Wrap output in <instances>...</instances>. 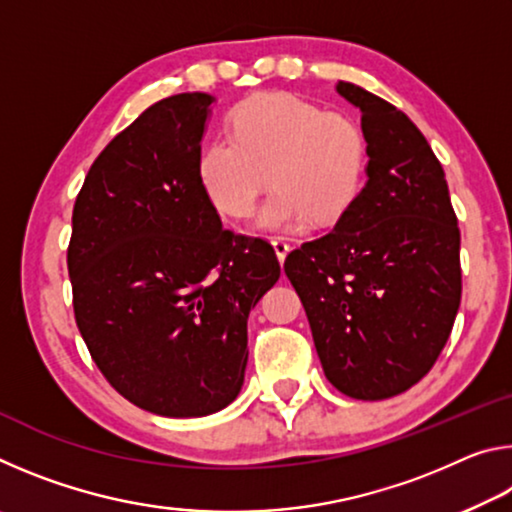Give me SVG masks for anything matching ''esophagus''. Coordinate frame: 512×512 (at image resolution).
<instances>
[{"mask_svg":"<svg viewBox=\"0 0 512 512\" xmlns=\"http://www.w3.org/2000/svg\"><path fill=\"white\" fill-rule=\"evenodd\" d=\"M271 244H273V250H275L277 259H280V262H284V259H287V255H289L291 246H289L287 241H284L282 237H273V239H271Z\"/></svg>","mask_w":512,"mask_h":512,"instance_id":"esophagus-1","label":"esophagus"}]
</instances>
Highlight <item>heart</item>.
Returning <instances> with one entry per match:
<instances>
[{
    "label": "heart",
    "mask_w": 512,
    "mask_h": 512,
    "mask_svg": "<svg viewBox=\"0 0 512 512\" xmlns=\"http://www.w3.org/2000/svg\"><path fill=\"white\" fill-rule=\"evenodd\" d=\"M363 171L366 142L348 115L277 92L241 103L230 137L198 155L205 196L235 219L255 210L273 178L277 187L257 216L259 228L273 232L341 219L361 192Z\"/></svg>",
    "instance_id": "heart-1"
}]
</instances>
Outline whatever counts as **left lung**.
Returning <instances> with one entry per match:
<instances>
[{"instance_id": "8db88e82", "label": "left lung", "mask_w": 512, "mask_h": 512, "mask_svg": "<svg viewBox=\"0 0 512 512\" xmlns=\"http://www.w3.org/2000/svg\"><path fill=\"white\" fill-rule=\"evenodd\" d=\"M361 110L366 185L284 273L307 311L325 377L354 400L409 391L443 352L461 305V232L445 171L418 126L339 81Z\"/></svg>"}]
</instances>
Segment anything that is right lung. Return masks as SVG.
Returning <instances> with one entry per match:
<instances>
[{"label":"right lung","mask_w":512,"mask_h":512,"mask_svg":"<svg viewBox=\"0 0 512 512\" xmlns=\"http://www.w3.org/2000/svg\"><path fill=\"white\" fill-rule=\"evenodd\" d=\"M216 99L146 108L85 176L67 250L74 316L115 391L164 418H201L244 386L248 314L280 277L273 248L223 230L198 180Z\"/></svg>","instance_id":"add662e5"}]
</instances>
